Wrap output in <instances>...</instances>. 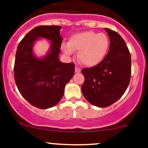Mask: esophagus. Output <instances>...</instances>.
<instances>
[{
    "label": "esophagus",
    "mask_w": 148,
    "mask_h": 148,
    "mask_svg": "<svg viewBox=\"0 0 148 148\" xmlns=\"http://www.w3.org/2000/svg\"><path fill=\"white\" fill-rule=\"evenodd\" d=\"M81 71V69L79 68L78 66H75V72L76 73H79Z\"/></svg>",
    "instance_id": "1"
}]
</instances>
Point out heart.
<instances>
[{
	"label": "heart",
	"instance_id": "obj_1",
	"mask_svg": "<svg viewBox=\"0 0 148 148\" xmlns=\"http://www.w3.org/2000/svg\"><path fill=\"white\" fill-rule=\"evenodd\" d=\"M110 47V40L103 33L84 31L71 36L69 43L64 42L62 49L67 56L79 51L78 59L87 66H95L104 59Z\"/></svg>",
	"mask_w": 148,
	"mask_h": 148
}]
</instances>
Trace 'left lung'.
Here are the masks:
<instances>
[{
    "instance_id": "obj_1",
    "label": "left lung",
    "mask_w": 148,
    "mask_h": 148,
    "mask_svg": "<svg viewBox=\"0 0 148 148\" xmlns=\"http://www.w3.org/2000/svg\"><path fill=\"white\" fill-rule=\"evenodd\" d=\"M110 41L108 53L99 64L84 68L82 92L90 104L107 107L117 102L129 85L131 56L123 38L116 31L105 28Z\"/></svg>"
}]
</instances>
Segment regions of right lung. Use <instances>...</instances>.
I'll return each instance as SVG.
<instances>
[{
  "mask_svg": "<svg viewBox=\"0 0 148 148\" xmlns=\"http://www.w3.org/2000/svg\"><path fill=\"white\" fill-rule=\"evenodd\" d=\"M60 26H40L28 33L18 46L14 64V78L21 95L31 105L48 109L57 104L64 87L74 74V63L59 59L61 44ZM40 38L50 41L49 52L37 58L32 48Z\"/></svg>",
  "mask_w": 148,
  "mask_h": 148,
  "instance_id": "1",
  "label": "right lung"
}]
</instances>
